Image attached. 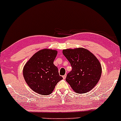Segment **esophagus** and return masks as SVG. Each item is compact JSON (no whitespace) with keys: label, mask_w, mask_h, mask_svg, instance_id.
Returning a JSON list of instances; mask_svg holds the SVG:
<instances>
[{"label":"esophagus","mask_w":121,"mask_h":121,"mask_svg":"<svg viewBox=\"0 0 121 121\" xmlns=\"http://www.w3.org/2000/svg\"><path fill=\"white\" fill-rule=\"evenodd\" d=\"M66 77V74H65V75H64V76H62V77H63L64 79H65Z\"/></svg>","instance_id":"1"}]
</instances>
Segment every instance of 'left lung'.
<instances>
[{"label":"left lung","mask_w":121,"mask_h":121,"mask_svg":"<svg viewBox=\"0 0 121 121\" xmlns=\"http://www.w3.org/2000/svg\"><path fill=\"white\" fill-rule=\"evenodd\" d=\"M62 53L72 68L66 76V82L78 93H85L91 91L98 83L102 73L98 59L84 48L64 49Z\"/></svg>","instance_id":"obj_1"}]
</instances>
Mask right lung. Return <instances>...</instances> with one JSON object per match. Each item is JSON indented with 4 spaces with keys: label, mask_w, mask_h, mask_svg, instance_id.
Here are the masks:
<instances>
[{
    "label": "right lung",
    "mask_w": 121,
    "mask_h": 121,
    "mask_svg": "<svg viewBox=\"0 0 121 121\" xmlns=\"http://www.w3.org/2000/svg\"><path fill=\"white\" fill-rule=\"evenodd\" d=\"M57 52L43 49L32 57L25 65L23 76L32 91L41 95H49L61 80L58 68L53 64Z\"/></svg>",
    "instance_id": "obj_1"
}]
</instances>
